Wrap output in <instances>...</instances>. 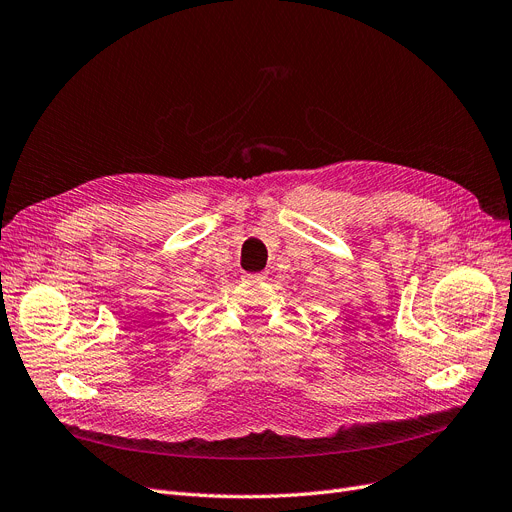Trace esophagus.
I'll return each instance as SVG.
<instances>
[{
    "label": "esophagus",
    "instance_id": "34e87169",
    "mask_svg": "<svg viewBox=\"0 0 512 512\" xmlns=\"http://www.w3.org/2000/svg\"><path fill=\"white\" fill-rule=\"evenodd\" d=\"M243 279H248V281H262V279H266V275H264V273H246V275H243Z\"/></svg>",
    "mask_w": 512,
    "mask_h": 512
}]
</instances>
